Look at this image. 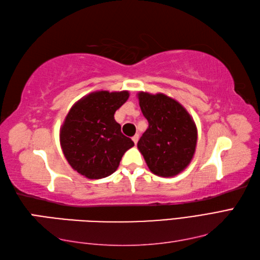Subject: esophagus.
<instances>
[{
    "label": "esophagus",
    "mask_w": 260,
    "mask_h": 260,
    "mask_svg": "<svg viewBox=\"0 0 260 260\" xmlns=\"http://www.w3.org/2000/svg\"><path fill=\"white\" fill-rule=\"evenodd\" d=\"M132 140H134L135 144H137V143H138V140H139V135L137 134V135H135L134 137H132Z\"/></svg>",
    "instance_id": "1"
}]
</instances>
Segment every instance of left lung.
I'll return each mask as SVG.
<instances>
[{
    "mask_svg": "<svg viewBox=\"0 0 260 260\" xmlns=\"http://www.w3.org/2000/svg\"><path fill=\"white\" fill-rule=\"evenodd\" d=\"M149 128L138 142L150 171L170 178L181 173L195 153L198 129L192 117L180 103L167 94L138 93Z\"/></svg>",
    "mask_w": 260,
    "mask_h": 260,
    "instance_id": "1",
    "label": "left lung"
}]
</instances>
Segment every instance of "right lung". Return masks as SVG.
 I'll use <instances>...</instances> for the list:
<instances>
[{"label":"right lung","instance_id":"right-lung-1","mask_svg":"<svg viewBox=\"0 0 260 260\" xmlns=\"http://www.w3.org/2000/svg\"><path fill=\"white\" fill-rule=\"evenodd\" d=\"M129 91H94L76 103L62 123L59 140L71 167L85 178L98 180L118 169L126 150L135 145L123 136L115 112Z\"/></svg>","mask_w":260,"mask_h":260}]
</instances>
